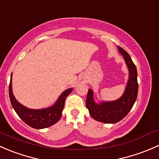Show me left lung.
I'll use <instances>...</instances> for the list:
<instances>
[{"instance_id": "1", "label": "left lung", "mask_w": 159, "mask_h": 159, "mask_svg": "<svg viewBox=\"0 0 159 159\" xmlns=\"http://www.w3.org/2000/svg\"><path fill=\"white\" fill-rule=\"evenodd\" d=\"M118 50L123 57L129 71L128 81L123 94L114 101L96 102L94 92L89 89L86 100V108L89 109L90 116L95 120L103 123H116L125 118L132 109L138 95L136 66L126 51L119 47H118Z\"/></svg>"}]
</instances>
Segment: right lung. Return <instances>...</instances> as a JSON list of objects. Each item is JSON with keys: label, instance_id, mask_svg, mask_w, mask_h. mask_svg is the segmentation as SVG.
<instances>
[{"label": "right lung", "instance_id": "add662e5", "mask_svg": "<svg viewBox=\"0 0 159 159\" xmlns=\"http://www.w3.org/2000/svg\"><path fill=\"white\" fill-rule=\"evenodd\" d=\"M12 74L9 85V96L11 105L19 117L29 126L41 129L54 125L62 116L66 98L73 91V88L66 89L61 93L55 103L51 106L40 109H29L20 103L14 97L12 90Z\"/></svg>", "mask_w": 159, "mask_h": 159}]
</instances>
